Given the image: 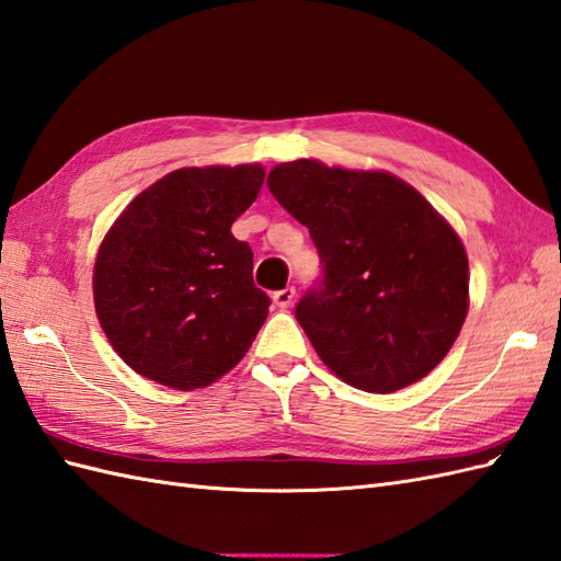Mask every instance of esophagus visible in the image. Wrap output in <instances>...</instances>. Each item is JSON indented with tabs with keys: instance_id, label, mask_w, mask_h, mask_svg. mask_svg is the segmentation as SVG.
I'll use <instances>...</instances> for the list:
<instances>
[{
	"instance_id": "obj_1",
	"label": "esophagus",
	"mask_w": 561,
	"mask_h": 561,
	"mask_svg": "<svg viewBox=\"0 0 561 561\" xmlns=\"http://www.w3.org/2000/svg\"><path fill=\"white\" fill-rule=\"evenodd\" d=\"M293 300H295V288H293V285L273 293V302H276L280 309H288L293 305Z\"/></svg>"
}]
</instances>
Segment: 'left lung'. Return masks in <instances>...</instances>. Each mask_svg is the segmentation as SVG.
<instances>
[{
  "instance_id": "1",
  "label": "left lung",
  "mask_w": 561,
  "mask_h": 561,
  "mask_svg": "<svg viewBox=\"0 0 561 561\" xmlns=\"http://www.w3.org/2000/svg\"><path fill=\"white\" fill-rule=\"evenodd\" d=\"M266 184L321 259L295 317L323 365L369 393L427 377L468 314V256L449 222L389 172L293 160Z\"/></svg>"
}]
</instances>
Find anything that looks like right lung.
<instances>
[{"mask_svg":"<svg viewBox=\"0 0 561 561\" xmlns=\"http://www.w3.org/2000/svg\"><path fill=\"white\" fill-rule=\"evenodd\" d=\"M261 165L182 168L122 210L98 249L93 300L115 353L170 389L208 386L240 363L268 314L254 254L232 222L264 184Z\"/></svg>","mask_w":561,"mask_h":561,"instance_id":"right-lung-1","label":"right lung"}]
</instances>
